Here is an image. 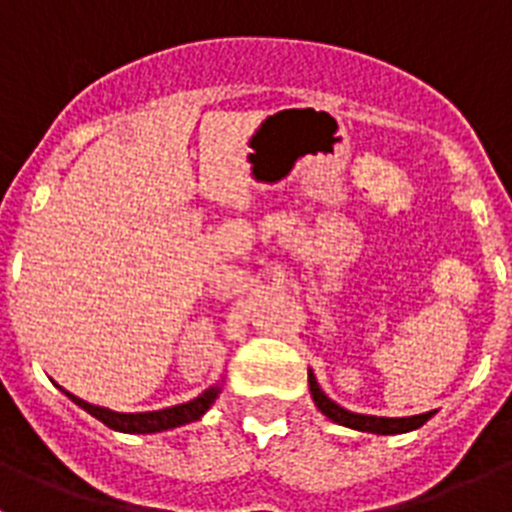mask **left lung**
I'll return each instance as SVG.
<instances>
[{"instance_id": "obj_1", "label": "left lung", "mask_w": 512, "mask_h": 512, "mask_svg": "<svg viewBox=\"0 0 512 512\" xmlns=\"http://www.w3.org/2000/svg\"><path fill=\"white\" fill-rule=\"evenodd\" d=\"M307 382H310V395L318 405L320 413L328 415L333 423L346 425V428H354V431H366V433H379V436H392V433H408L420 428L425 420L431 418L433 413H423V415H410V418H377V415H359L351 413V410H343L341 405L330 400L323 390L318 387L312 372L307 374Z\"/></svg>"}]
</instances>
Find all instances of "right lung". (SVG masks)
<instances>
[{
    "label": "right lung",
    "mask_w": 512,
    "mask_h": 512,
    "mask_svg": "<svg viewBox=\"0 0 512 512\" xmlns=\"http://www.w3.org/2000/svg\"><path fill=\"white\" fill-rule=\"evenodd\" d=\"M220 387H210L207 392H202L200 397L184 402V405H174V408L166 410H153V413H115V410L97 408V405H89V402L79 400L71 392L66 395L79 405V408L87 410L89 415H94L97 420H102L107 428L122 433H158V431H169V428H179L184 423H192V420L202 418L207 413L212 402H215Z\"/></svg>",
    "instance_id": "obj_1"
}]
</instances>
